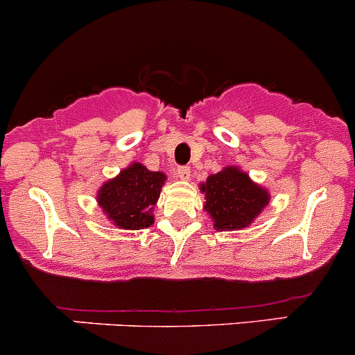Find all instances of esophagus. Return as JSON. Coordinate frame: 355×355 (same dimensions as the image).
<instances>
[{
  "label": "esophagus",
  "instance_id": "1",
  "mask_svg": "<svg viewBox=\"0 0 355 355\" xmlns=\"http://www.w3.org/2000/svg\"><path fill=\"white\" fill-rule=\"evenodd\" d=\"M190 174H191V171H190V167H187V165H180V167L174 168L175 178H180V180H183V181L190 180Z\"/></svg>",
  "mask_w": 355,
  "mask_h": 355
}]
</instances>
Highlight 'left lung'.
I'll use <instances>...</instances> for the list:
<instances>
[{"label":"left lung","mask_w":355,"mask_h":355,"mask_svg":"<svg viewBox=\"0 0 355 355\" xmlns=\"http://www.w3.org/2000/svg\"><path fill=\"white\" fill-rule=\"evenodd\" d=\"M200 190L205 193L204 209L219 232L248 228L270 202L268 191L239 167H225L209 175Z\"/></svg>","instance_id":"left-lung-1"}]
</instances>
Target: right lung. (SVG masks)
<instances>
[{
	"instance_id": "1",
	"label": "right lung",
	"mask_w": 355,
	"mask_h": 355,
	"mask_svg": "<svg viewBox=\"0 0 355 355\" xmlns=\"http://www.w3.org/2000/svg\"><path fill=\"white\" fill-rule=\"evenodd\" d=\"M165 180L164 172L148 171L134 162L99 188L97 204L118 228L143 230L153 225V207Z\"/></svg>"
}]
</instances>
